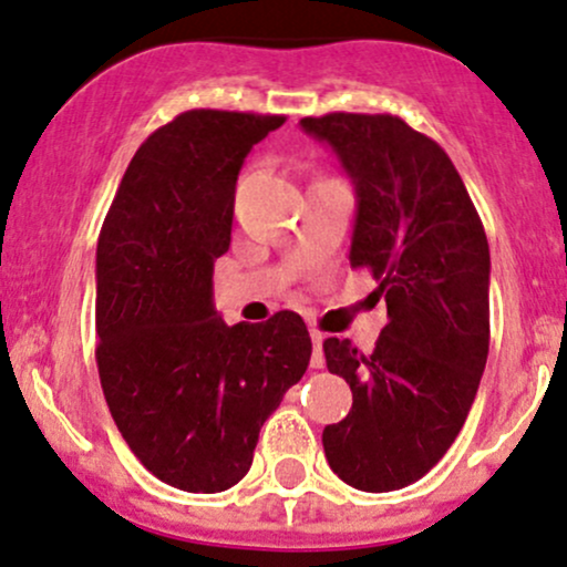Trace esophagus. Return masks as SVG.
I'll use <instances>...</instances> for the list:
<instances>
[{"instance_id":"esophagus-1","label":"esophagus","mask_w":567,"mask_h":567,"mask_svg":"<svg viewBox=\"0 0 567 567\" xmlns=\"http://www.w3.org/2000/svg\"><path fill=\"white\" fill-rule=\"evenodd\" d=\"M310 340H313V355H310V367L321 369L323 367V334L318 329H310Z\"/></svg>"}]
</instances>
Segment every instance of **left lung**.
I'll use <instances>...</instances> for the list:
<instances>
[{
  "label": "left lung",
  "mask_w": 567,
  "mask_h": 567,
  "mask_svg": "<svg viewBox=\"0 0 567 567\" xmlns=\"http://www.w3.org/2000/svg\"><path fill=\"white\" fill-rule=\"evenodd\" d=\"M355 187L351 265L372 270L388 323L372 353L323 340L353 406L323 429V453L364 493L436 466L472 410L489 348V249L461 174L434 138L393 114L300 120Z\"/></svg>",
  "instance_id": "8db88e82"
}]
</instances>
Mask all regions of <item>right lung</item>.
Returning <instances> with one entry per match:
<instances>
[{"label":"right lung","instance_id":"right-lung-1","mask_svg":"<svg viewBox=\"0 0 567 567\" xmlns=\"http://www.w3.org/2000/svg\"><path fill=\"white\" fill-rule=\"evenodd\" d=\"M284 120L221 110L174 117L138 146L99 235L104 399L133 455L187 493L244 480L259 429L313 351L291 310L227 327L212 302L240 165Z\"/></svg>","mask_w":567,"mask_h":567}]
</instances>
